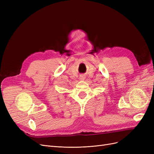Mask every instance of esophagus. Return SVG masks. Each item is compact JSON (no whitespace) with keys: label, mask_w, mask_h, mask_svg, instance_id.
I'll return each instance as SVG.
<instances>
[{"label":"esophagus","mask_w":154,"mask_h":154,"mask_svg":"<svg viewBox=\"0 0 154 154\" xmlns=\"http://www.w3.org/2000/svg\"><path fill=\"white\" fill-rule=\"evenodd\" d=\"M85 79V76L83 75H81L80 77H79V80H83Z\"/></svg>","instance_id":"esophagus-1"}]
</instances>
